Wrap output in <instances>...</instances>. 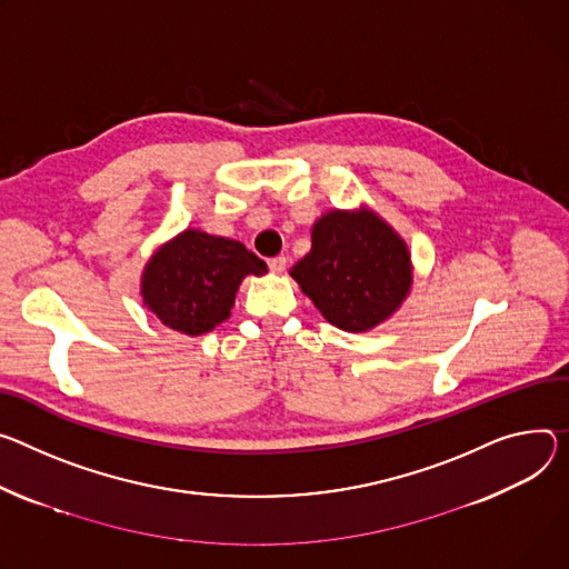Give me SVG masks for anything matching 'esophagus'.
<instances>
[{
    "mask_svg": "<svg viewBox=\"0 0 569 569\" xmlns=\"http://www.w3.org/2000/svg\"><path fill=\"white\" fill-rule=\"evenodd\" d=\"M286 256H277V258H272V261H270V270L274 272V274H281L283 270H286Z\"/></svg>",
    "mask_w": 569,
    "mask_h": 569,
    "instance_id": "1",
    "label": "esophagus"
}]
</instances>
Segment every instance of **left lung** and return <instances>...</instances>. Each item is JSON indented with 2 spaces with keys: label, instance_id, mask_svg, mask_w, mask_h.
Here are the masks:
<instances>
[{
  "label": "left lung",
  "instance_id": "left-lung-1",
  "mask_svg": "<svg viewBox=\"0 0 569 569\" xmlns=\"http://www.w3.org/2000/svg\"><path fill=\"white\" fill-rule=\"evenodd\" d=\"M290 277L333 327L366 333L390 320L412 286L406 240L372 209H333L311 229V251Z\"/></svg>",
  "mask_w": 569,
  "mask_h": 569
}]
</instances>
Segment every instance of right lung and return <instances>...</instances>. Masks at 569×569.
Returning <instances> with one entry per match:
<instances>
[{"label": "right lung", "instance_id": "right-lung-1", "mask_svg": "<svg viewBox=\"0 0 569 569\" xmlns=\"http://www.w3.org/2000/svg\"><path fill=\"white\" fill-rule=\"evenodd\" d=\"M268 266L242 242L183 229L157 251L140 274L147 311L190 338L222 325L244 277H263Z\"/></svg>", "mask_w": 569, "mask_h": 569}]
</instances>
